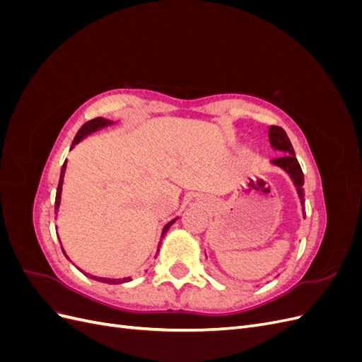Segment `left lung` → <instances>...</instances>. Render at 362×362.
I'll use <instances>...</instances> for the list:
<instances>
[{"instance_id": "obj_1", "label": "left lung", "mask_w": 362, "mask_h": 362, "mask_svg": "<svg viewBox=\"0 0 362 362\" xmlns=\"http://www.w3.org/2000/svg\"><path fill=\"white\" fill-rule=\"evenodd\" d=\"M269 140H270V145L273 149H278V151L284 152L282 157L272 160V163L290 175V178L293 180V182L296 185V190H298L300 204H302V210H303V205H305L303 172L300 169V164H299L298 158H296V156H294V149L291 146V141H290L286 131H284L281 127H275V125H272L269 128Z\"/></svg>"}]
</instances>
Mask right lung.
I'll return each mask as SVG.
<instances>
[{
	"instance_id": "1",
	"label": "right lung",
	"mask_w": 362,
	"mask_h": 362,
	"mask_svg": "<svg viewBox=\"0 0 362 362\" xmlns=\"http://www.w3.org/2000/svg\"><path fill=\"white\" fill-rule=\"evenodd\" d=\"M113 122L112 120H108V119H104V117H95V119H92V120H89V122H86L81 128H80V131L78 133H76V136H75V139H74V141H72V148L76 145V144H80V141L86 137V136H89V134H92V133H95V131H98V129H101V128H104V127H108V125H112ZM64 172H66V161H64V164L62 166V173H60V180H59V187H57V194H56V213H57V210H59V206H60V201H62V185H63V178H64ZM177 221V218H173L172 222H169L166 226H164V229H163V233H161V238L164 237V234L168 233V229L173 225V222ZM62 250H63V247H62ZM63 254L66 255V252L63 250ZM66 258H68V255H66ZM92 279H96V281H101V282H107V284H122V282H128V281H131V278H124V279H110V278H96V276H90Z\"/></svg>"
}]
</instances>
